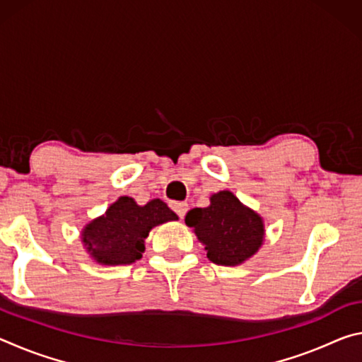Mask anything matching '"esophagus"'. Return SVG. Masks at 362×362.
I'll list each match as a JSON object with an SVG mask.
<instances>
[{"mask_svg": "<svg viewBox=\"0 0 362 362\" xmlns=\"http://www.w3.org/2000/svg\"><path fill=\"white\" fill-rule=\"evenodd\" d=\"M170 207H173V211H174L180 218L185 217V214H187V211H188V204H187V203H170Z\"/></svg>", "mask_w": 362, "mask_h": 362, "instance_id": "esophagus-1", "label": "esophagus"}]
</instances>
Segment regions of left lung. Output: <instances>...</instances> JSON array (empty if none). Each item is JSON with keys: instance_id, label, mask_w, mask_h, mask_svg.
<instances>
[{"instance_id": "1", "label": "left lung", "mask_w": 362, "mask_h": 362, "mask_svg": "<svg viewBox=\"0 0 362 362\" xmlns=\"http://www.w3.org/2000/svg\"><path fill=\"white\" fill-rule=\"evenodd\" d=\"M198 240L206 244L207 259L217 265H240L254 255L263 241V222L230 192L211 196L209 207H196L185 217Z\"/></svg>"}]
</instances>
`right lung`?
Listing matches in <instances>:
<instances>
[{
	"instance_id": "right-lung-1",
	"label": "right lung",
	"mask_w": 362,
	"mask_h": 362,
	"mask_svg": "<svg viewBox=\"0 0 362 362\" xmlns=\"http://www.w3.org/2000/svg\"><path fill=\"white\" fill-rule=\"evenodd\" d=\"M177 220L175 214L161 199L145 206L121 196L83 231V243L94 259L103 265H127L139 260L145 250L144 240L153 226Z\"/></svg>"
}]
</instances>
